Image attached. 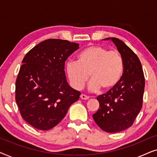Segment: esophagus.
<instances>
[{"label": "esophagus", "mask_w": 157, "mask_h": 157, "mask_svg": "<svg viewBox=\"0 0 157 157\" xmlns=\"http://www.w3.org/2000/svg\"><path fill=\"white\" fill-rule=\"evenodd\" d=\"M80 98H81V99H83V100H88L89 98V96H86V95H84V94H81Z\"/></svg>", "instance_id": "obj_1"}]
</instances>
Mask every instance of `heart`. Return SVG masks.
I'll list each match as a JSON object with an SVG mask.
<instances>
[{
  "label": "heart",
  "instance_id": "heart-1",
  "mask_svg": "<svg viewBox=\"0 0 157 157\" xmlns=\"http://www.w3.org/2000/svg\"><path fill=\"white\" fill-rule=\"evenodd\" d=\"M124 70L121 55L116 51H109L101 46H88L77 56V61L66 64V74L71 85L79 90L86 81L89 91H109L119 83Z\"/></svg>",
  "mask_w": 157,
  "mask_h": 157
}]
</instances>
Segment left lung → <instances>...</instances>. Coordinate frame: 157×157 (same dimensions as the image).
I'll use <instances>...</instances> for the list:
<instances>
[{"label":"left lung","instance_id":"8db88e82","mask_svg":"<svg viewBox=\"0 0 157 157\" xmlns=\"http://www.w3.org/2000/svg\"><path fill=\"white\" fill-rule=\"evenodd\" d=\"M109 39L123 57L124 74L117 86L97 96L99 108L93 119L103 131L116 133L129 128L140 112L145 79L141 62L134 51L119 38L104 40Z\"/></svg>","mask_w":157,"mask_h":157}]
</instances>
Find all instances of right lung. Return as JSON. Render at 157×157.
<instances>
[{
  "instance_id": "obj_1",
  "label": "right lung",
  "mask_w": 157,
  "mask_h": 157,
  "mask_svg": "<svg viewBox=\"0 0 157 157\" xmlns=\"http://www.w3.org/2000/svg\"><path fill=\"white\" fill-rule=\"evenodd\" d=\"M79 44L51 38L26 53L16 81V101L23 119L39 130H49L65 117L81 93L66 81L64 66Z\"/></svg>"
}]
</instances>
